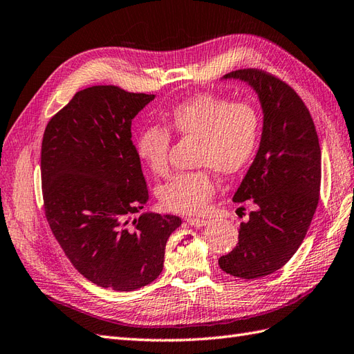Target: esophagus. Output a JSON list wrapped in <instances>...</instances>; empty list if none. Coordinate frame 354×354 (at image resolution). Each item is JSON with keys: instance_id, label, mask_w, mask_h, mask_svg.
Returning <instances> with one entry per match:
<instances>
[{"instance_id": "1", "label": "esophagus", "mask_w": 354, "mask_h": 354, "mask_svg": "<svg viewBox=\"0 0 354 354\" xmlns=\"http://www.w3.org/2000/svg\"><path fill=\"white\" fill-rule=\"evenodd\" d=\"M186 221H187V223L191 227H204L205 223L209 222V221H205V219H198V218H189Z\"/></svg>"}]
</instances>
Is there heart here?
<instances>
[{
    "label": "heart",
    "mask_w": 354,
    "mask_h": 354,
    "mask_svg": "<svg viewBox=\"0 0 354 354\" xmlns=\"http://www.w3.org/2000/svg\"><path fill=\"white\" fill-rule=\"evenodd\" d=\"M200 140L195 165L205 167L180 172L159 189V200L167 210L182 214H201L216 191L209 167L219 176L242 171L257 151L261 133V118L248 102H231L213 93L189 97L171 109L167 127L145 126L136 138V151L156 176L169 172L172 136Z\"/></svg>",
    "instance_id": "obj_1"
}]
</instances>
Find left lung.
<instances>
[{"mask_svg": "<svg viewBox=\"0 0 354 354\" xmlns=\"http://www.w3.org/2000/svg\"><path fill=\"white\" fill-rule=\"evenodd\" d=\"M223 77L254 87L264 112L260 149L232 198L255 210L240 223L236 248L219 258L225 273L255 279L279 270L304 242L320 200V142L304 100L278 76L240 68Z\"/></svg>", "mask_w": 354, "mask_h": 354, "instance_id": "left-lung-1", "label": "left lung"}]
</instances>
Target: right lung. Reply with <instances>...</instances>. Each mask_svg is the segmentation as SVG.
Masks as SVG:
<instances>
[{
    "label": "right lung",
    "mask_w": 354,
    "mask_h": 354,
    "mask_svg": "<svg viewBox=\"0 0 354 354\" xmlns=\"http://www.w3.org/2000/svg\"><path fill=\"white\" fill-rule=\"evenodd\" d=\"M154 94L115 85L77 91L49 120L41 141L45 216L75 269L102 288L133 291L163 269L174 214L142 213L149 189L132 120Z\"/></svg>",
    "instance_id": "add662e5"
}]
</instances>
